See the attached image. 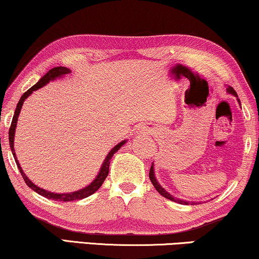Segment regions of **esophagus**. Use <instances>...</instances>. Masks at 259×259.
<instances>
[{
  "label": "esophagus",
  "mask_w": 259,
  "mask_h": 259,
  "mask_svg": "<svg viewBox=\"0 0 259 259\" xmlns=\"http://www.w3.org/2000/svg\"><path fill=\"white\" fill-rule=\"evenodd\" d=\"M137 134L138 135H148L149 130L147 128H144V126H140V128H137Z\"/></svg>",
  "instance_id": "1"
}]
</instances>
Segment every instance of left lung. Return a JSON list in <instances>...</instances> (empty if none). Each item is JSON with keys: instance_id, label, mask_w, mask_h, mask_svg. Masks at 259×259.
Masks as SVG:
<instances>
[{"instance_id": "obj_1", "label": "left lung", "mask_w": 259, "mask_h": 259, "mask_svg": "<svg viewBox=\"0 0 259 259\" xmlns=\"http://www.w3.org/2000/svg\"><path fill=\"white\" fill-rule=\"evenodd\" d=\"M227 93L228 94H230V95H234L235 97H237V101H238V103L240 104V101H239V98H238V96H237V94H236V92L234 90V88H232V87H228L227 88ZM149 177H150V181H151V183H152V185H154L155 187V189L156 190H157L159 194H161L163 197H165V198H167V199H170V201H172V202H176V203H180V204H184V205H189V204H197L198 202H189V201H184V199H181V198H177V197H175V196H172L170 194V192H167L164 188L162 187L161 184L158 183V181H157V178H156V176H155V170H154V163H152L151 164V167H150V172H149ZM198 204H201V202H199Z\"/></svg>"}]
</instances>
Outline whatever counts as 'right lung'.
I'll use <instances>...</instances> for the list:
<instances>
[{"label":"right lung","instance_id":"right-lung-1","mask_svg":"<svg viewBox=\"0 0 259 259\" xmlns=\"http://www.w3.org/2000/svg\"><path fill=\"white\" fill-rule=\"evenodd\" d=\"M70 69L65 68V67H55L53 69H50V70L47 72V74L41 77V79L36 83L35 85H32L30 89H28L27 92H25L23 95H22V97L20 98L19 103L16 105V109H15V114H14V117H13V121H12V125H10V129H9V144H10V150L13 152V156L14 158H15V162L17 164V167H19L20 172L22 175V177H23V180L27 185L32 190L37 192L38 195L43 196V197L48 198V199H52V201H57V202H71V201H77V199H83L85 197H89L90 195H93L94 192H96L98 189L101 188V185L103 184V182L105 178H107L108 174H109V165H110V159L114 154H116L121 147H123L126 143V141H122L119 142L117 145H115L114 148L111 149L110 151H109V154L107 155V157L102 163L101 165V169L98 171L97 176L95 180L92 182V183L87 185L83 189H79L77 191H72V192H65V194H56V192H52V191H48V190H45V189L37 187V185L32 183V182L29 180V178L25 176L23 169H22L21 165H20V162L17 161L16 158V152H15V149H14V138H15V131H16V125H17V119H19V116H20V112H21V109H22V105H23V102L25 101V98H28L30 95L35 92V90H37L39 88H42V87H45L48 84L50 81H55L57 78H61L63 77V76L70 74Z\"/></svg>","mask_w":259,"mask_h":259}]
</instances>
